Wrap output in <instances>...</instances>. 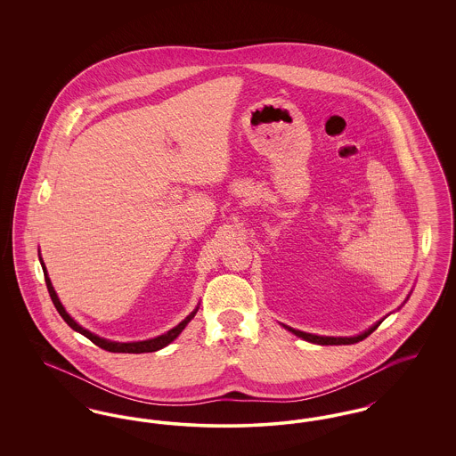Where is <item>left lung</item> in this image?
I'll return each mask as SVG.
<instances>
[{
    "instance_id": "8db88e82",
    "label": "left lung",
    "mask_w": 456,
    "mask_h": 456,
    "mask_svg": "<svg viewBox=\"0 0 456 456\" xmlns=\"http://www.w3.org/2000/svg\"><path fill=\"white\" fill-rule=\"evenodd\" d=\"M381 325V322L379 323H376L374 326H370L368 331H364V333H361V335H357V337H320V335H311V333H305V331H299V330H294V328H289V326H285L287 330H290L294 335H297V337H301L304 340H307V342H313V344H320V346H350V344H357V342H361V340H364L366 337H369L378 326Z\"/></svg>"
}]
</instances>
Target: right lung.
<instances>
[{"label": "right lung", "instance_id": "1", "mask_svg": "<svg viewBox=\"0 0 456 456\" xmlns=\"http://www.w3.org/2000/svg\"><path fill=\"white\" fill-rule=\"evenodd\" d=\"M41 265H43L44 270V277H45V285H47V290H49V296H51V301L54 304V307L58 309V313H60V316L65 320L66 323L69 328H73L75 331H78V333H82L84 337H87L88 340L92 342V344H95L97 347L104 348V350H108V352H121V354H143V352H155V350H160V348L166 347V346H169L171 342H173L174 338L184 330V326L188 325L193 318H195L196 311H198V307H196L195 311L186 318V320H183L181 323L177 326H174L173 330H169L167 333H164V335H160V337H155L152 340H143V342H130V344H121V342H110V340H106V338H101V337H97V335H94V333H90L88 330L86 328H82V326L78 325L68 313L65 311V307H63V304L60 303V299H58V296H56V292H54V289H53V285H51V281H49V277H47V273H45V266H44L43 260H41Z\"/></svg>", "mask_w": 456, "mask_h": 456}]
</instances>
